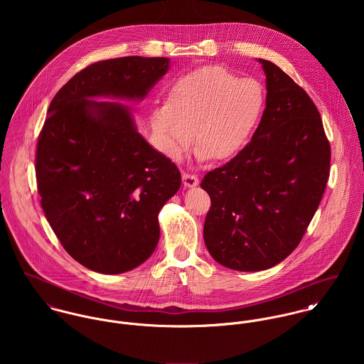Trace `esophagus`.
Here are the masks:
<instances>
[{
	"mask_svg": "<svg viewBox=\"0 0 364 364\" xmlns=\"http://www.w3.org/2000/svg\"><path fill=\"white\" fill-rule=\"evenodd\" d=\"M182 181H183V186L185 188H195L199 185V178L193 173H188V172H183L182 173Z\"/></svg>",
	"mask_w": 364,
	"mask_h": 364,
	"instance_id": "1",
	"label": "esophagus"
}]
</instances>
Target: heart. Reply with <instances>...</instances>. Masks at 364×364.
<instances>
[{
    "mask_svg": "<svg viewBox=\"0 0 364 364\" xmlns=\"http://www.w3.org/2000/svg\"><path fill=\"white\" fill-rule=\"evenodd\" d=\"M266 106L259 81L238 78L220 65H208L179 77L165 102L150 117L156 150L179 161L193 143L202 161H228L251 141Z\"/></svg>",
    "mask_w": 364,
    "mask_h": 364,
    "instance_id": "b5f03b06",
    "label": "heart"
}]
</instances>
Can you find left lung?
<instances>
[{"label": "left lung", "mask_w": 364, "mask_h": 364, "mask_svg": "<svg viewBox=\"0 0 364 364\" xmlns=\"http://www.w3.org/2000/svg\"><path fill=\"white\" fill-rule=\"evenodd\" d=\"M266 107L248 146L206 173L211 200L203 237L213 259L258 272L286 259L300 244L322 199L331 147L309 94L269 60Z\"/></svg>", "instance_id": "obj_1"}]
</instances>
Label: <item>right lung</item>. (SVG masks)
<instances>
[{"instance_id": "add662e5", "label": "right lung", "mask_w": 364, "mask_h": 364, "mask_svg": "<svg viewBox=\"0 0 364 364\" xmlns=\"http://www.w3.org/2000/svg\"><path fill=\"white\" fill-rule=\"evenodd\" d=\"M169 68L166 57L129 55L94 63L53 98L36 149L41 205L64 250L105 274L149 259L158 213L178 192L181 172L137 133L129 106Z\"/></svg>"}]
</instances>
